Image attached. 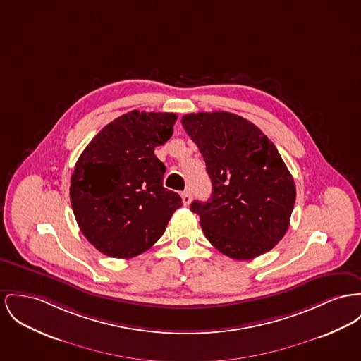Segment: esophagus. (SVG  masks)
Listing matches in <instances>:
<instances>
[{
	"instance_id": "esophagus-1",
	"label": "esophagus",
	"mask_w": 361,
	"mask_h": 361,
	"mask_svg": "<svg viewBox=\"0 0 361 361\" xmlns=\"http://www.w3.org/2000/svg\"><path fill=\"white\" fill-rule=\"evenodd\" d=\"M182 201L185 205H189L192 202V192L190 190H185L182 192Z\"/></svg>"
}]
</instances>
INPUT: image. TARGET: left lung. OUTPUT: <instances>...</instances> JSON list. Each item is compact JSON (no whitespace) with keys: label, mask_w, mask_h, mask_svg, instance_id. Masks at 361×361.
<instances>
[{"label":"left lung","mask_w":361,"mask_h":361,"mask_svg":"<svg viewBox=\"0 0 361 361\" xmlns=\"http://www.w3.org/2000/svg\"><path fill=\"white\" fill-rule=\"evenodd\" d=\"M212 182L207 202L192 201L202 231L219 252L250 260L283 238L295 185L278 149L252 121L230 112L182 118Z\"/></svg>","instance_id":"8db88e82"}]
</instances>
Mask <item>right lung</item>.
<instances>
[{"instance_id":"add662e5","label":"right lung","mask_w":361,"mask_h":361,"mask_svg":"<svg viewBox=\"0 0 361 361\" xmlns=\"http://www.w3.org/2000/svg\"><path fill=\"white\" fill-rule=\"evenodd\" d=\"M176 118L128 112L106 124L79 156L70 186L73 215L101 253L116 259L144 253L183 205L178 192L163 186L166 166L154 156Z\"/></svg>"}]
</instances>
